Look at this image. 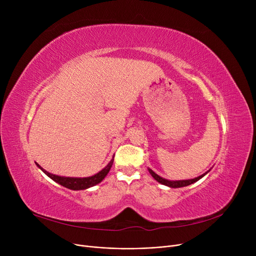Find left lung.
Returning <instances> with one entry per match:
<instances>
[{
	"mask_svg": "<svg viewBox=\"0 0 256 256\" xmlns=\"http://www.w3.org/2000/svg\"><path fill=\"white\" fill-rule=\"evenodd\" d=\"M148 171H150V173L152 174V176L158 182L162 184H164V186H170V188H182V186H189V184H192L196 182L197 180H199L200 178H202L208 172H210V170H208V172H206V173H204V174H201L200 176L195 178H192V180H165V178H160V176H158V174H156V172H154V171H152V169H150V168H148Z\"/></svg>",
	"mask_w": 256,
	"mask_h": 256,
	"instance_id": "1",
	"label": "left lung"
}]
</instances>
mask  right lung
Returning a JSON list of instances; mask_svg holds the SVG:
<instances>
[{
  "label": "right lung",
  "mask_w": 256,
  "mask_h": 256,
  "mask_svg": "<svg viewBox=\"0 0 256 256\" xmlns=\"http://www.w3.org/2000/svg\"><path fill=\"white\" fill-rule=\"evenodd\" d=\"M113 162H114V156L110 160V163L108 164L102 170H100L98 173L94 174V176H89V178H65V176H55V174H52V173L46 171L44 168L40 167L37 163H36V165H37V167L39 169H42L46 174V176L50 178H52L54 182H56L59 184L67 188V189L78 191V190L88 189V188H90V186H93L100 184L106 178V174L109 173V171H110V169H111V167L113 165Z\"/></svg>",
  "instance_id": "right-lung-1"
}]
</instances>
